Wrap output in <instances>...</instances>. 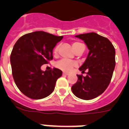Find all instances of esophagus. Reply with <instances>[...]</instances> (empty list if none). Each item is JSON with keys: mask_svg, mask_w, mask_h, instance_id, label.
Returning <instances> with one entry per match:
<instances>
[{"mask_svg": "<svg viewBox=\"0 0 129 129\" xmlns=\"http://www.w3.org/2000/svg\"><path fill=\"white\" fill-rule=\"evenodd\" d=\"M68 74H67V73H65L63 72V76H68Z\"/></svg>", "mask_w": 129, "mask_h": 129, "instance_id": "1", "label": "esophagus"}]
</instances>
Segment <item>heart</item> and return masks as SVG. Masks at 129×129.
<instances>
[{
	"label": "heart",
	"mask_w": 129,
	"mask_h": 129,
	"mask_svg": "<svg viewBox=\"0 0 129 129\" xmlns=\"http://www.w3.org/2000/svg\"><path fill=\"white\" fill-rule=\"evenodd\" d=\"M80 44H82V43H79V42H74L72 45L74 49L75 50V49ZM58 48L59 47L57 46L55 47V48L54 49V53L55 54L57 53ZM77 66H78V63H77L76 61L68 60V59H62L56 62V63H55V66H56L57 68L65 72H70L74 68L76 67Z\"/></svg>",
	"instance_id": "1"
}]
</instances>
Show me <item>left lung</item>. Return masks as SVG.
I'll return each instance as SVG.
<instances>
[{
    "label": "left lung",
    "mask_w": 129,
    "mask_h": 129,
    "mask_svg": "<svg viewBox=\"0 0 129 129\" xmlns=\"http://www.w3.org/2000/svg\"><path fill=\"white\" fill-rule=\"evenodd\" d=\"M82 39L90 50L80 70L86 76L78 77L76 84L72 86L75 96L83 100H92L106 90L112 79L115 68V49L107 38L96 33L81 34L76 36Z\"/></svg>",
    "instance_id": "obj_1"
}]
</instances>
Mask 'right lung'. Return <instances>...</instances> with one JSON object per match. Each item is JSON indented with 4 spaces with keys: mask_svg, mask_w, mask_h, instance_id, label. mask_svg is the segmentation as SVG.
Returning <instances> with one entry per match:
<instances>
[{
    "mask_svg": "<svg viewBox=\"0 0 129 129\" xmlns=\"http://www.w3.org/2000/svg\"><path fill=\"white\" fill-rule=\"evenodd\" d=\"M63 36L44 31L27 33L19 38L11 52L12 74L19 90L31 99H42L54 90L62 72L57 68L45 72L42 65L53 59V49Z\"/></svg>",
    "mask_w": 129,
    "mask_h": 129,
    "instance_id": "obj_1",
    "label": "right lung"
}]
</instances>
